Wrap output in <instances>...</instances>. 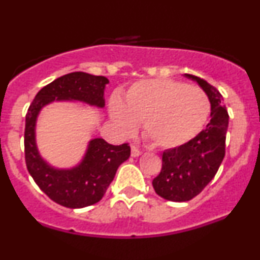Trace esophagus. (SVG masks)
<instances>
[{
  "label": "esophagus",
  "instance_id": "34e87169",
  "mask_svg": "<svg viewBox=\"0 0 260 260\" xmlns=\"http://www.w3.org/2000/svg\"><path fill=\"white\" fill-rule=\"evenodd\" d=\"M140 154H142V151H140L139 149L136 147V145H132V147H131V155H132L133 157H137V156H139Z\"/></svg>",
  "mask_w": 260,
  "mask_h": 260
}]
</instances>
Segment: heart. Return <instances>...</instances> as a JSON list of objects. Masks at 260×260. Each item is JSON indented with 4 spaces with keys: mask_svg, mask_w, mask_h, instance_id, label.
<instances>
[{
    "mask_svg": "<svg viewBox=\"0 0 260 260\" xmlns=\"http://www.w3.org/2000/svg\"><path fill=\"white\" fill-rule=\"evenodd\" d=\"M210 101L201 88L174 79L139 80L123 101L110 103L111 118L124 134L143 122V136L154 147L176 148L198 136L207 123Z\"/></svg>",
    "mask_w": 260,
    "mask_h": 260,
    "instance_id": "b5f03b06",
    "label": "heart"
}]
</instances>
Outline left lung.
<instances>
[{
    "instance_id": "8db88e82",
    "label": "left lung",
    "mask_w": 260,
    "mask_h": 260,
    "mask_svg": "<svg viewBox=\"0 0 260 260\" xmlns=\"http://www.w3.org/2000/svg\"><path fill=\"white\" fill-rule=\"evenodd\" d=\"M184 77L194 80L205 91L211 112L210 121L198 136L162 153V168L153 180V187L156 194L171 202L190 201L213 180L225 156L229 127V113L219 90L199 77Z\"/></svg>"
}]
</instances>
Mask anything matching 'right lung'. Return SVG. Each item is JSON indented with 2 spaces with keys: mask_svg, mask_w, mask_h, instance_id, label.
Returning a JSON list of instances; mask_svg holds the SVG:
<instances>
[{
  "mask_svg": "<svg viewBox=\"0 0 260 260\" xmlns=\"http://www.w3.org/2000/svg\"><path fill=\"white\" fill-rule=\"evenodd\" d=\"M109 79L84 72L59 77L38 92L25 116L24 153L29 174L39 188L62 207L79 209L95 204L105 194L116 171L131 155L127 143L112 145L103 138L89 142L78 165L56 169L41 157L35 140L38 116L52 101H80L90 106L104 107V91Z\"/></svg>",
  "mask_w": 260,
  "mask_h": 260,
  "instance_id": "right-lung-1",
  "label": "right lung"
}]
</instances>
